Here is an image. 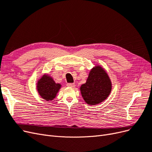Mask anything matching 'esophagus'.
<instances>
[{
	"label": "esophagus",
	"mask_w": 152,
	"mask_h": 152,
	"mask_svg": "<svg viewBox=\"0 0 152 152\" xmlns=\"http://www.w3.org/2000/svg\"><path fill=\"white\" fill-rule=\"evenodd\" d=\"M67 86L68 87L73 88V87H75V83H67Z\"/></svg>",
	"instance_id": "1"
}]
</instances>
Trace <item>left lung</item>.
<instances>
[{"mask_svg": "<svg viewBox=\"0 0 152 152\" xmlns=\"http://www.w3.org/2000/svg\"><path fill=\"white\" fill-rule=\"evenodd\" d=\"M80 89L86 104L95 105L108 98L112 90V82L104 68L95 65L90 71L86 83L81 85Z\"/></svg>", "mask_w": 152, "mask_h": 152, "instance_id": "8db88e82", "label": "left lung"}]
</instances>
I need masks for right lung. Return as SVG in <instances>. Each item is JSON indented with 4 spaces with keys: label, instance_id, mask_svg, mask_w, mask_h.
<instances>
[{
    "label": "right lung",
    "instance_id": "1",
    "mask_svg": "<svg viewBox=\"0 0 152 152\" xmlns=\"http://www.w3.org/2000/svg\"><path fill=\"white\" fill-rule=\"evenodd\" d=\"M61 86L60 83H56L52 77L48 74H44L42 76L37 83L38 94L47 101L54 99Z\"/></svg>",
    "mask_w": 152,
    "mask_h": 152
}]
</instances>
